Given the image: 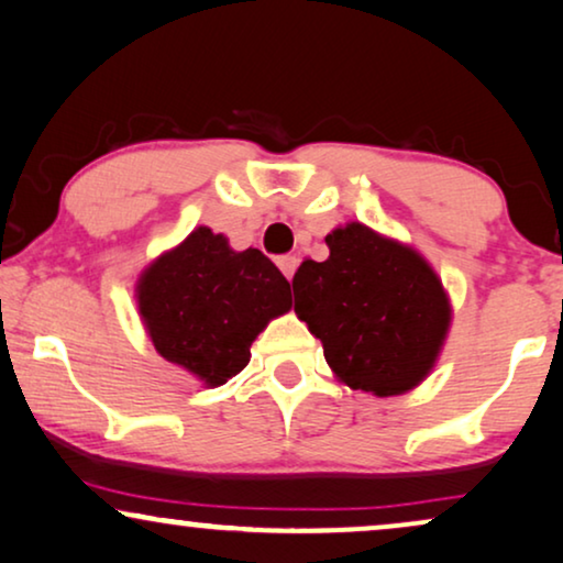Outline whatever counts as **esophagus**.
Returning a JSON list of instances; mask_svg holds the SVG:
<instances>
[{
	"instance_id": "1",
	"label": "esophagus",
	"mask_w": 563,
	"mask_h": 563,
	"mask_svg": "<svg viewBox=\"0 0 563 563\" xmlns=\"http://www.w3.org/2000/svg\"><path fill=\"white\" fill-rule=\"evenodd\" d=\"M277 267H280V273L288 277V280H294V273L298 267V260L294 254H283V257H277Z\"/></svg>"
}]
</instances>
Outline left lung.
Segmentation results:
<instances>
[{
    "label": "left lung",
    "instance_id": "1",
    "mask_svg": "<svg viewBox=\"0 0 563 563\" xmlns=\"http://www.w3.org/2000/svg\"><path fill=\"white\" fill-rule=\"evenodd\" d=\"M329 257L294 275L296 317L321 340L340 384L399 396L430 376L451 332L443 280L415 246L360 221L327 234Z\"/></svg>",
    "mask_w": 563,
    "mask_h": 563
}]
</instances>
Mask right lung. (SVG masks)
Returning <instances> with one entry per match:
<instances>
[{"label": "right lung", "instance_id": "1", "mask_svg": "<svg viewBox=\"0 0 563 563\" xmlns=\"http://www.w3.org/2000/svg\"><path fill=\"white\" fill-rule=\"evenodd\" d=\"M136 303L154 350L216 388L246 368L257 334L290 311V283L260 250L236 252L198 227L141 269Z\"/></svg>", "mask_w": 563, "mask_h": 563}]
</instances>
